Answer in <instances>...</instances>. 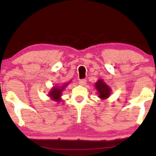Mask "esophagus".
I'll use <instances>...</instances> for the list:
<instances>
[{
    "mask_svg": "<svg viewBox=\"0 0 156 156\" xmlns=\"http://www.w3.org/2000/svg\"><path fill=\"white\" fill-rule=\"evenodd\" d=\"M79 83L80 84V85H82V86L86 85V84H87V80H86V79L80 80V81H79Z\"/></svg>",
    "mask_w": 156,
    "mask_h": 156,
    "instance_id": "obj_1",
    "label": "esophagus"
}]
</instances>
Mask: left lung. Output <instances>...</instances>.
Returning <instances> with one entry per match:
<instances>
[{
    "label": "left lung",
    "mask_w": 156,
    "mask_h": 156,
    "mask_svg": "<svg viewBox=\"0 0 156 156\" xmlns=\"http://www.w3.org/2000/svg\"><path fill=\"white\" fill-rule=\"evenodd\" d=\"M94 87L98 92V98L101 101H104L110 97L112 94V89L102 78H99L94 83Z\"/></svg>",
    "instance_id": "1"
}]
</instances>
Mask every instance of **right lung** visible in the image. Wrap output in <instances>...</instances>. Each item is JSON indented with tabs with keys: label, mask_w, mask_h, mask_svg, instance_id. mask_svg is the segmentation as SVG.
<instances>
[{
	"label": "right lung",
	"mask_w": 156,
	"mask_h": 156,
	"mask_svg": "<svg viewBox=\"0 0 156 156\" xmlns=\"http://www.w3.org/2000/svg\"><path fill=\"white\" fill-rule=\"evenodd\" d=\"M69 83H70V81L67 82V83H64L60 86H53L51 89V91L48 94V96L50 97V98H51L52 101L57 102V103H59V102L62 101V92H63V91L65 89V88L67 87L68 84Z\"/></svg>",
	"instance_id": "right-lung-1"
}]
</instances>
